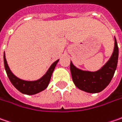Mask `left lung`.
Here are the masks:
<instances>
[{
  "instance_id": "obj_1",
  "label": "left lung",
  "mask_w": 122,
  "mask_h": 122,
  "mask_svg": "<svg viewBox=\"0 0 122 122\" xmlns=\"http://www.w3.org/2000/svg\"><path fill=\"white\" fill-rule=\"evenodd\" d=\"M119 49L115 38V47L109 60L101 69L95 71H85L75 67L71 62L70 69L75 85L81 90L88 93H98L107 86L114 75L117 68Z\"/></svg>"
}]
</instances>
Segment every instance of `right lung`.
I'll use <instances>...</instances> for the list:
<instances>
[{"label":"right lung","mask_w":122,"mask_h":122,"mask_svg":"<svg viewBox=\"0 0 122 122\" xmlns=\"http://www.w3.org/2000/svg\"><path fill=\"white\" fill-rule=\"evenodd\" d=\"M59 60L54 62L51 64L50 68L48 69L47 73L45 74L42 77L36 80V81H24L20 79L16 76H15L8 66L7 60L5 58V54L4 53V64H5V68L7 74V76L9 79L10 81L13 85V86L16 88L17 90L21 92L22 94H28V95H33L36 94L44 90L48 86L49 83L50 81V79L51 77V75L54 72V70L56 64L58 63Z\"/></svg>","instance_id":"add662e5"}]
</instances>
